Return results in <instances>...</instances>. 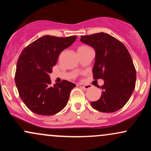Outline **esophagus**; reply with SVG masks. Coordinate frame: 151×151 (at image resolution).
Instances as JSON below:
<instances>
[{
    "instance_id": "esophagus-1",
    "label": "esophagus",
    "mask_w": 151,
    "mask_h": 151,
    "mask_svg": "<svg viewBox=\"0 0 151 151\" xmlns=\"http://www.w3.org/2000/svg\"><path fill=\"white\" fill-rule=\"evenodd\" d=\"M81 88H82V89H84V90H88L91 88V86H90L89 85H84V86H81Z\"/></svg>"
}]
</instances>
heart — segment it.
Listing matches in <instances>:
<instances>
[{
	"label": "heart",
	"mask_w": 151,
	"mask_h": 151,
	"mask_svg": "<svg viewBox=\"0 0 151 151\" xmlns=\"http://www.w3.org/2000/svg\"><path fill=\"white\" fill-rule=\"evenodd\" d=\"M86 48H89V47H86V46H81V47H79V48H78V51H79V50H82L86 49Z\"/></svg>",
	"instance_id": "b5f03b06"
}]
</instances>
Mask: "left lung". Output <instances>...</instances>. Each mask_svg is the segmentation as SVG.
Segmentation results:
<instances>
[{
	"mask_svg": "<svg viewBox=\"0 0 151 151\" xmlns=\"http://www.w3.org/2000/svg\"><path fill=\"white\" fill-rule=\"evenodd\" d=\"M80 41L95 50L93 79H101L102 94L91 103L96 110L112 113L127 103L135 89L136 72L131 55L123 43L110 35L99 32L81 36Z\"/></svg>",
	"mask_w": 151,
	"mask_h": 151,
	"instance_id": "8db88e82",
	"label": "left lung"
}]
</instances>
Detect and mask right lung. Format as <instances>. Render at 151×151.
I'll return each mask as SVG.
<instances>
[{
  "label": "right lung",
  "instance_id": "1",
  "mask_svg": "<svg viewBox=\"0 0 151 151\" xmlns=\"http://www.w3.org/2000/svg\"><path fill=\"white\" fill-rule=\"evenodd\" d=\"M77 36L38 38L22 51L16 66L15 81L19 95L31 111L51 116L67 104L74 83L63 80L52 85L50 74L60 54L75 41Z\"/></svg>",
  "mask_w": 151,
  "mask_h": 151
}]
</instances>
